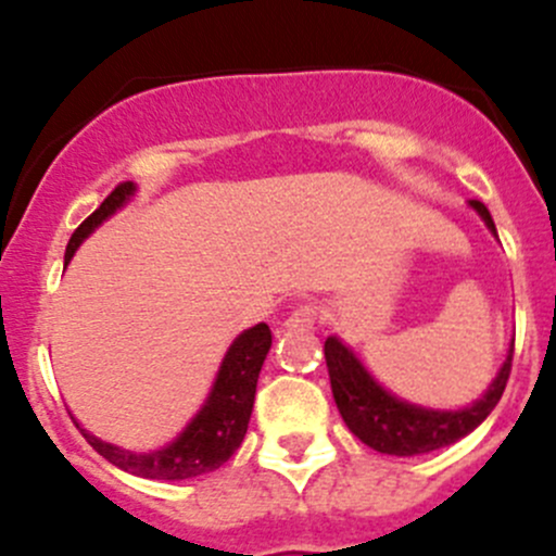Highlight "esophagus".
Here are the masks:
<instances>
[{
    "label": "esophagus",
    "mask_w": 556,
    "mask_h": 556,
    "mask_svg": "<svg viewBox=\"0 0 556 556\" xmlns=\"http://www.w3.org/2000/svg\"><path fill=\"white\" fill-rule=\"evenodd\" d=\"M319 319V306L317 304H301L290 312L288 317V328H301V330H309L317 325Z\"/></svg>",
    "instance_id": "34e87169"
}]
</instances>
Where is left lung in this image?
Segmentation results:
<instances>
[{
  "instance_id": "1",
  "label": "left lung",
  "mask_w": 556,
  "mask_h": 556,
  "mask_svg": "<svg viewBox=\"0 0 556 556\" xmlns=\"http://www.w3.org/2000/svg\"><path fill=\"white\" fill-rule=\"evenodd\" d=\"M470 206L484 217L490 231L497 237L490 210L481 201H470ZM511 357L514 350L508 352L506 363H503L501 374L490 384L486 395L476 401L473 406L459 408V412H433V408L412 406V403L392 397L390 392L374 382L371 374L361 366V361L339 339L330 336L325 341L330 390H333L336 406H339L346 428L371 450L397 454V457L441 450V446H450L463 435H468L470 430L479 428L506 390L508 377H511Z\"/></svg>"
}]
</instances>
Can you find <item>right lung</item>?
<instances>
[{
  "mask_svg": "<svg viewBox=\"0 0 556 556\" xmlns=\"http://www.w3.org/2000/svg\"><path fill=\"white\" fill-rule=\"evenodd\" d=\"M134 193V182L115 185L110 195L102 201L93 215H88L80 226L72 233L70 244H66L64 263L72 261L75 250L80 247L83 239L106 220L117 206L126 204L128 195ZM268 350H271V330L266 323H257L255 328L244 330L228 350L226 361H223L220 371H217L215 387H212L210 397H206L204 408L195 414L193 422L185 428V433L177 441H172L166 450L134 454L99 441L97 435L86 433L88 444L93 446L104 459L117 465L121 470H128L142 479H161V481H179L193 479V476L210 473V470L220 468L231 454L239 450L244 441L247 425H250L252 403H255V387L257 374H261L263 361H266Z\"/></svg>",
  "mask_w": 556,
  "mask_h": 556,
  "instance_id": "right-lung-1",
  "label": "right lung"
}]
</instances>
